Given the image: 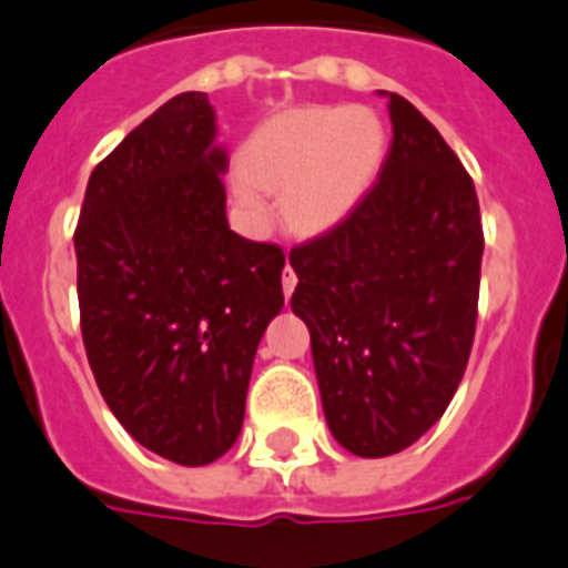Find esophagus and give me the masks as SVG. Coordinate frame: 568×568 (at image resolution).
<instances>
[{
	"label": "esophagus",
	"mask_w": 568,
	"mask_h": 568,
	"mask_svg": "<svg viewBox=\"0 0 568 568\" xmlns=\"http://www.w3.org/2000/svg\"><path fill=\"white\" fill-rule=\"evenodd\" d=\"M294 285H297V274H294V268H291V265H285L283 268V294L285 297H291Z\"/></svg>",
	"instance_id": "1"
}]
</instances>
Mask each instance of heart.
Returning a JSON list of instances; mask_svg holds the SVG:
<instances>
[{
    "label": "heart",
    "instance_id": "heart-1",
    "mask_svg": "<svg viewBox=\"0 0 568 568\" xmlns=\"http://www.w3.org/2000/svg\"><path fill=\"white\" fill-rule=\"evenodd\" d=\"M386 148V131L366 108H305L271 122L254 136L245 156L256 185L285 191L288 229L314 234L339 223L368 189ZM256 223L268 202L254 185L240 191Z\"/></svg>",
    "mask_w": 568,
    "mask_h": 568
}]
</instances>
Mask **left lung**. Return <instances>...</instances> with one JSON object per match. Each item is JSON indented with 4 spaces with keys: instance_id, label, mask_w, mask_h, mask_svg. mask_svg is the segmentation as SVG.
Wrapping results in <instances>:
<instances>
[{
    "instance_id": "8db88e82",
    "label": "left lung",
    "mask_w": 568,
    "mask_h": 568,
    "mask_svg": "<svg viewBox=\"0 0 568 568\" xmlns=\"http://www.w3.org/2000/svg\"><path fill=\"white\" fill-rule=\"evenodd\" d=\"M388 116L394 140L372 189L288 254L325 420L359 457L397 455L440 420L468 366L480 297L475 182L400 93H388Z\"/></svg>"
}]
</instances>
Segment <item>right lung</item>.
<instances>
[{"instance_id":"right-lung-1","label":"right lung","mask_w":568,"mask_h":568,"mask_svg":"<svg viewBox=\"0 0 568 568\" xmlns=\"http://www.w3.org/2000/svg\"><path fill=\"white\" fill-rule=\"evenodd\" d=\"M205 93L156 108L93 168L73 231L79 325L125 432L180 466L234 446L285 254L225 220V151Z\"/></svg>"}]
</instances>
